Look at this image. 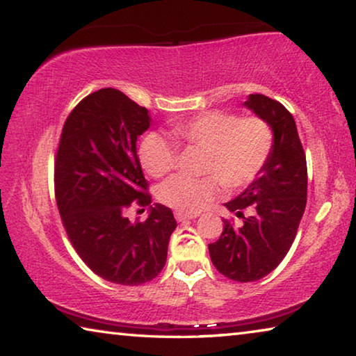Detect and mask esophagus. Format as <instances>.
Masks as SVG:
<instances>
[{"mask_svg":"<svg viewBox=\"0 0 356 356\" xmlns=\"http://www.w3.org/2000/svg\"><path fill=\"white\" fill-rule=\"evenodd\" d=\"M196 213H182V212H176V220L179 222H184V221H188V220H195L196 218Z\"/></svg>","mask_w":356,"mask_h":356,"instance_id":"obj_1","label":"esophagus"}]
</instances>
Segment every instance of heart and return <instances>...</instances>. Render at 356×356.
I'll return each instance as SVG.
<instances>
[{"mask_svg":"<svg viewBox=\"0 0 356 356\" xmlns=\"http://www.w3.org/2000/svg\"><path fill=\"white\" fill-rule=\"evenodd\" d=\"M171 135L179 143L206 149L204 177L172 176L160 186L159 197L184 213H196L227 188L250 185L267 165L273 150V130L264 119L240 118L234 113L210 110L177 120ZM174 143L156 131L143 138L138 149L140 163L149 176L163 177L176 165Z\"/></svg>","mask_w":356,"mask_h":356,"instance_id":"1","label":"heart"}]
</instances>
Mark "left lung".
Here are the masks:
<instances>
[{
  "instance_id": "8db88e82",
  "label": "left lung",
  "mask_w": 356,
  "mask_h": 356,
  "mask_svg": "<svg viewBox=\"0 0 356 356\" xmlns=\"http://www.w3.org/2000/svg\"><path fill=\"white\" fill-rule=\"evenodd\" d=\"M273 130L272 155L262 172L225 206L237 216L245 208L253 215L234 227L225 220L222 232L209 245L210 259L226 278L250 282L272 273L297 236L308 195L306 155L293 116L280 102L250 94L243 104Z\"/></svg>"
}]
</instances>
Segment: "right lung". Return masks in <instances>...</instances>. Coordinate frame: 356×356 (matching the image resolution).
I'll return each mask as SVG.
<instances>
[{
	"instance_id": "obj_1",
	"label": "right lung",
	"mask_w": 356,
	"mask_h": 356,
	"mask_svg": "<svg viewBox=\"0 0 356 356\" xmlns=\"http://www.w3.org/2000/svg\"><path fill=\"white\" fill-rule=\"evenodd\" d=\"M150 127L149 111L105 88L84 97L65 119L55 161V195L65 232L95 275L140 286L165 267L177 222L170 207H149L146 221L125 216L150 204L136 140Z\"/></svg>"
}]
</instances>
